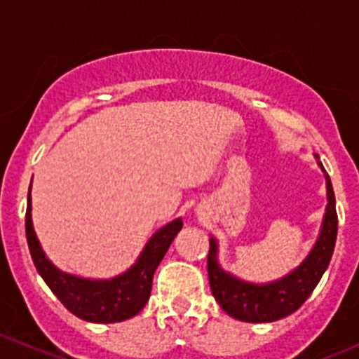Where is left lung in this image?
<instances>
[{"mask_svg":"<svg viewBox=\"0 0 359 359\" xmlns=\"http://www.w3.org/2000/svg\"><path fill=\"white\" fill-rule=\"evenodd\" d=\"M319 166L326 175L327 189L323 229L316 246L311 248L306 259L289 274L262 285L239 280L221 269L217 264V243L214 237L210 239L209 257H207L210 290L219 306L233 319L244 323H273L290 316L310 297L323 278L324 271L330 266L337 243L338 217L330 175L324 170L323 163H319Z\"/></svg>","mask_w":359,"mask_h":359,"instance_id":"obj_1","label":"left lung"}]
</instances>
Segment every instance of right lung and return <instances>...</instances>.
Segmentation results:
<instances>
[{
	"instance_id": "obj_1",
	"label": "right lung",
	"mask_w": 359,
	"mask_h": 359,
	"mask_svg": "<svg viewBox=\"0 0 359 359\" xmlns=\"http://www.w3.org/2000/svg\"><path fill=\"white\" fill-rule=\"evenodd\" d=\"M32 191V186H29ZM28 191L26 209V239L33 264L63 306L88 323H122L138 316L152 290V278L166 255L170 244L182 229V219H175L157 230L143 248L136 264L111 280H86L60 271L42 251L32 223V195Z\"/></svg>"
}]
</instances>
